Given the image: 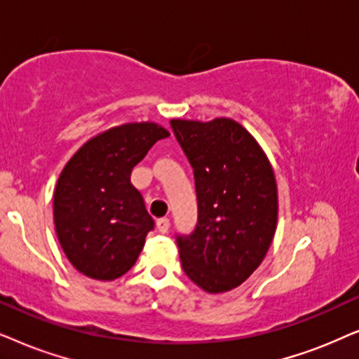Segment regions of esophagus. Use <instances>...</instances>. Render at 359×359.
I'll return each instance as SVG.
<instances>
[{
	"mask_svg": "<svg viewBox=\"0 0 359 359\" xmlns=\"http://www.w3.org/2000/svg\"><path fill=\"white\" fill-rule=\"evenodd\" d=\"M157 224V229H159V233H167L169 231V226H170V219L169 218H159L156 222Z\"/></svg>",
	"mask_w": 359,
	"mask_h": 359,
	"instance_id": "34e87169",
	"label": "esophagus"
}]
</instances>
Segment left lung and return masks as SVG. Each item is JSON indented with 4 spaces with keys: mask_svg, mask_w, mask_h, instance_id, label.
I'll return each mask as SVG.
<instances>
[{
    "mask_svg": "<svg viewBox=\"0 0 359 359\" xmlns=\"http://www.w3.org/2000/svg\"><path fill=\"white\" fill-rule=\"evenodd\" d=\"M170 126L194 167L198 202L195 231L177 238L180 262L205 292H228L259 267L274 238V170L235 119H170Z\"/></svg>",
    "mask_w": 359,
    "mask_h": 359,
    "instance_id": "8db88e82",
    "label": "left lung"
}]
</instances>
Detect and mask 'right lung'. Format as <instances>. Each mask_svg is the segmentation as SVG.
<instances>
[{"instance_id": "obj_1", "label": "right lung", "mask_w": 359, "mask_h": 359, "mask_svg": "<svg viewBox=\"0 0 359 359\" xmlns=\"http://www.w3.org/2000/svg\"><path fill=\"white\" fill-rule=\"evenodd\" d=\"M169 135L152 121L119 124L90 137L64 165L54 190L55 233L83 276L113 280L135 266L154 219L131 172Z\"/></svg>"}]
</instances>
